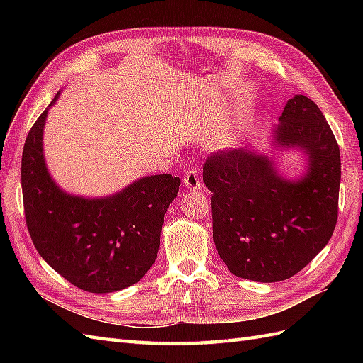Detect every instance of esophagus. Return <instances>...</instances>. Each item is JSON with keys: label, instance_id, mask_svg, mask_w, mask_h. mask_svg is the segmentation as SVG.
Instances as JSON below:
<instances>
[{"label": "esophagus", "instance_id": "1", "mask_svg": "<svg viewBox=\"0 0 363 363\" xmlns=\"http://www.w3.org/2000/svg\"><path fill=\"white\" fill-rule=\"evenodd\" d=\"M183 184L186 186L188 189H199L201 188V182H200V172L191 168L188 172L184 175V180Z\"/></svg>", "mask_w": 363, "mask_h": 363}]
</instances>
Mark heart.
<instances>
[{
  "mask_svg": "<svg viewBox=\"0 0 363 363\" xmlns=\"http://www.w3.org/2000/svg\"><path fill=\"white\" fill-rule=\"evenodd\" d=\"M240 140V135H239V131H235V133H230L227 138H225V144L227 145H236L238 142Z\"/></svg>",
  "mask_w": 363,
  "mask_h": 363,
  "instance_id": "obj_1",
  "label": "heart"
}]
</instances>
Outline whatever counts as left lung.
<instances>
[{
	"mask_svg": "<svg viewBox=\"0 0 363 363\" xmlns=\"http://www.w3.org/2000/svg\"><path fill=\"white\" fill-rule=\"evenodd\" d=\"M269 145L303 151V174L288 179L268 151L251 147L216 152L203 169L219 257L236 277L262 283L291 279L327 245L340 184L337 142L311 98L288 100Z\"/></svg>",
	"mask_w": 363,
	"mask_h": 363,
	"instance_id": "8db88e82",
	"label": "left lung"
}]
</instances>
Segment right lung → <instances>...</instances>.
<instances>
[{
    "mask_svg": "<svg viewBox=\"0 0 363 363\" xmlns=\"http://www.w3.org/2000/svg\"><path fill=\"white\" fill-rule=\"evenodd\" d=\"M59 95L24 144L21 184L31 240L42 259L74 286L94 294L125 289L157 257L164 213L179 194L180 179L147 175L100 199L63 191L43 156V127Z\"/></svg>",
    "mask_w": 363,
    "mask_h": 363,
    "instance_id": "add662e5",
    "label": "right lung"
}]
</instances>
